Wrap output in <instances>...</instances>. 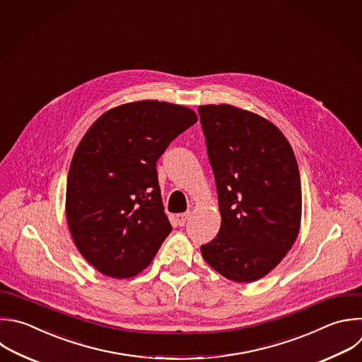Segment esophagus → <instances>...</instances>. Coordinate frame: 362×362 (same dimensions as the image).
<instances>
[{"mask_svg": "<svg viewBox=\"0 0 362 362\" xmlns=\"http://www.w3.org/2000/svg\"><path fill=\"white\" fill-rule=\"evenodd\" d=\"M189 220V213H180L176 216V221L179 226H185V223Z\"/></svg>", "mask_w": 362, "mask_h": 362, "instance_id": "34e87169", "label": "esophagus"}]
</instances>
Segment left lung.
<instances>
[{"instance_id":"obj_1","label":"left lung","mask_w":362,"mask_h":362,"mask_svg":"<svg viewBox=\"0 0 362 362\" xmlns=\"http://www.w3.org/2000/svg\"><path fill=\"white\" fill-rule=\"evenodd\" d=\"M221 226L200 247L206 263L237 283L269 274L294 245L301 183L294 152L267 119L231 105L199 106Z\"/></svg>"}]
</instances>
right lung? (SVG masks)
<instances>
[{
	"label": "right lung",
	"instance_id": "add662e5",
	"mask_svg": "<svg viewBox=\"0 0 362 362\" xmlns=\"http://www.w3.org/2000/svg\"><path fill=\"white\" fill-rule=\"evenodd\" d=\"M196 122L186 106L139 100L105 112L79 142L68 173L66 220L79 253L102 274L136 276L172 231L156 162Z\"/></svg>",
	"mask_w": 362,
	"mask_h": 362
}]
</instances>
